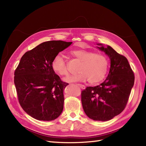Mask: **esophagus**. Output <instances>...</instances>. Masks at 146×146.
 <instances>
[{"label": "esophagus", "instance_id": "esophagus-1", "mask_svg": "<svg viewBox=\"0 0 146 146\" xmlns=\"http://www.w3.org/2000/svg\"><path fill=\"white\" fill-rule=\"evenodd\" d=\"M78 85L79 86V87H80V88H81L82 89H83V90L85 89V85H81V84H78Z\"/></svg>", "mask_w": 146, "mask_h": 146}]
</instances>
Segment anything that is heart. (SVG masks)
<instances>
[{
  "mask_svg": "<svg viewBox=\"0 0 146 146\" xmlns=\"http://www.w3.org/2000/svg\"><path fill=\"white\" fill-rule=\"evenodd\" d=\"M70 54L81 61L78 68V73L65 79L68 82H83L88 80L92 85H96L103 81L107 75L109 67V60L102 54L94 51L80 48L72 49ZM52 71L58 75L66 76L69 74L67 62L61 54H58L51 62Z\"/></svg>",
  "mask_w": 146,
  "mask_h": 146,
  "instance_id": "1",
  "label": "heart"
}]
</instances>
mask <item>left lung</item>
Instances as JSON below:
<instances>
[{
    "label": "left lung",
    "mask_w": 146,
    "mask_h": 146,
    "mask_svg": "<svg viewBox=\"0 0 146 146\" xmlns=\"http://www.w3.org/2000/svg\"><path fill=\"white\" fill-rule=\"evenodd\" d=\"M98 47L108 56L110 68L107 78L100 85L87 86L81 93L82 106L90 119L107 121L113 119L124 110L129 100L135 76L124 56L114 49L102 44Z\"/></svg>",
    "instance_id": "obj_1"
}]
</instances>
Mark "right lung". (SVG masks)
I'll list each match as a JSON object with an SVG mask.
<instances>
[{"mask_svg":"<svg viewBox=\"0 0 146 146\" xmlns=\"http://www.w3.org/2000/svg\"><path fill=\"white\" fill-rule=\"evenodd\" d=\"M72 42L49 41L41 43L22 56L14 72V84L23 109L35 119L54 120L63 110L62 82L51 68L52 59Z\"/></svg>","mask_w":146,"mask_h":146,"instance_id":"1","label":"right lung"}]
</instances>
